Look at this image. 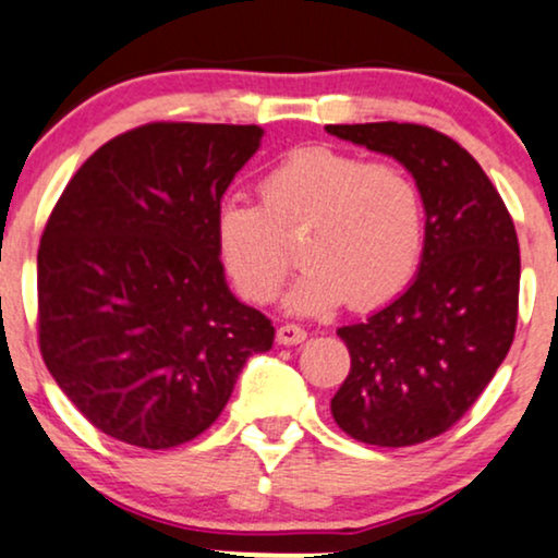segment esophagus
Returning a JSON list of instances; mask_svg holds the SVG:
<instances>
[{"instance_id": "esophagus-1", "label": "esophagus", "mask_w": 558, "mask_h": 558, "mask_svg": "<svg viewBox=\"0 0 558 558\" xmlns=\"http://www.w3.org/2000/svg\"><path fill=\"white\" fill-rule=\"evenodd\" d=\"M278 344H299L308 337V331L299 327V324H283V327H278Z\"/></svg>"}]
</instances>
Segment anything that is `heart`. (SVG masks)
Masks as SVG:
<instances>
[{"instance_id": "b5f03b06", "label": "heart", "mask_w": 558, "mask_h": 558, "mask_svg": "<svg viewBox=\"0 0 558 558\" xmlns=\"http://www.w3.org/2000/svg\"><path fill=\"white\" fill-rule=\"evenodd\" d=\"M259 206L218 203V259L250 303H270L301 239L303 272L286 295L293 314H324L348 301L376 308L417 272L425 250V197L397 165L329 146L291 151L259 180Z\"/></svg>"}]
</instances>
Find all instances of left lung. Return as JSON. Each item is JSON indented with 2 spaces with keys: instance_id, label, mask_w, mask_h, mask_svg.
<instances>
[{
  "instance_id": "1",
  "label": "left lung",
  "mask_w": 558,
  "mask_h": 558,
  "mask_svg": "<svg viewBox=\"0 0 558 558\" xmlns=\"http://www.w3.org/2000/svg\"><path fill=\"white\" fill-rule=\"evenodd\" d=\"M327 133L401 161L425 197L417 278L371 319L337 329L350 373L331 399V417L355 440L417 446L469 412L510 352L518 234L484 169L446 133L393 121Z\"/></svg>"
}]
</instances>
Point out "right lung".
<instances>
[{"label":"right lung","mask_w":558,"mask_h":558,"mask_svg":"<svg viewBox=\"0 0 558 558\" xmlns=\"http://www.w3.org/2000/svg\"><path fill=\"white\" fill-rule=\"evenodd\" d=\"M263 129L146 123L63 187L38 246V344L84 420L146 450L214 425L275 329L231 295L214 218Z\"/></svg>","instance_id":"1"}]
</instances>
